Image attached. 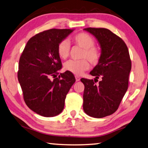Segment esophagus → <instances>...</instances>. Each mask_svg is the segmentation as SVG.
<instances>
[{
  "label": "esophagus",
  "mask_w": 148,
  "mask_h": 148,
  "mask_svg": "<svg viewBox=\"0 0 148 148\" xmlns=\"http://www.w3.org/2000/svg\"><path fill=\"white\" fill-rule=\"evenodd\" d=\"M75 79H76V81L78 82L80 81V80H81V78H80L79 76H75Z\"/></svg>",
  "instance_id": "obj_1"
}]
</instances>
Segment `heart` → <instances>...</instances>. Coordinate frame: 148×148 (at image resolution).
I'll use <instances>...</instances> for the list:
<instances>
[{
    "instance_id": "obj_1",
    "label": "heart",
    "mask_w": 148,
    "mask_h": 148,
    "mask_svg": "<svg viewBox=\"0 0 148 148\" xmlns=\"http://www.w3.org/2000/svg\"><path fill=\"white\" fill-rule=\"evenodd\" d=\"M72 40L76 45L84 49L82 54L81 60H69L64 65L66 71L75 75H80L90 68V62L93 65H97L101 58V53L99 49L94 47L95 41L91 36L85 32L79 33L74 36ZM70 45L67 40L60 42L57 48V52L60 58L66 59L69 56ZM88 59V61L87 60Z\"/></svg>"
}]
</instances>
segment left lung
Masks as SVG:
<instances>
[{
    "label": "left lung",
    "instance_id": "obj_1",
    "mask_svg": "<svg viewBox=\"0 0 148 148\" xmlns=\"http://www.w3.org/2000/svg\"><path fill=\"white\" fill-rule=\"evenodd\" d=\"M84 30L97 39L101 49L100 62L90 73L94 80L82 78L84 85L83 109L93 118H101L114 113L128 88L131 61L122 39L110 30L86 28ZM100 77L98 85L95 79Z\"/></svg>",
    "mask_w": 148,
    "mask_h": 148
}]
</instances>
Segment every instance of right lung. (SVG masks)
<instances>
[{"instance_id": "1", "label": "right lung", "mask_w": 148, "mask_h": 148, "mask_svg": "<svg viewBox=\"0 0 148 148\" xmlns=\"http://www.w3.org/2000/svg\"><path fill=\"white\" fill-rule=\"evenodd\" d=\"M73 29H50L31 38L19 62L18 81L30 109L44 117L60 114L66 95L75 82L66 71L57 77L62 62L58 45Z\"/></svg>"}]
</instances>
